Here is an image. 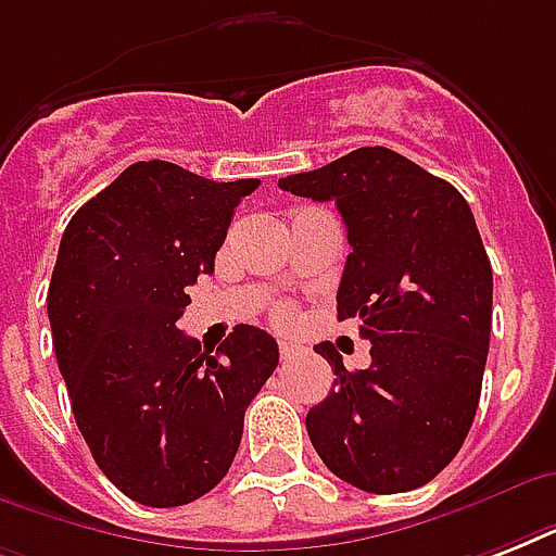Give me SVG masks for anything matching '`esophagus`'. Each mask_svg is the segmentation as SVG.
Listing matches in <instances>:
<instances>
[{
    "instance_id": "esophagus-1",
    "label": "esophagus",
    "mask_w": 556,
    "mask_h": 556,
    "mask_svg": "<svg viewBox=\"0 0 556 556\" xmlns=\"http://www.w3.org/2000/svg\"><path fill=\"white\" fill-rule=\"evenodd\" d=\"M296 352H300V346H294V343H288V340H282V343H279V355H282V361H291Z\"/></svg>"
}]
</instances>
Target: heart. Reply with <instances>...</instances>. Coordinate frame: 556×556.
I'll return each mask as SVG.
<instances>
[{"label": "heart", "mask_w": 556, "mask_h": 556, "mask_svg": "<svg viewBox=\"0 0 556 556\" xmlns=\"http://www.w3.org/2000/svg\"><path fill=\"white\" fill-rule=\"evenodd\" d=\"M274 320H277L279 326H291V323H294V312H291V305H279L277 312H274Z\"/></svg>", "instance_id": "b5f03b06"}]
</instances>
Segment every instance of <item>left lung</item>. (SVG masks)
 <instances>
[{
	"label": "left lung",
	"instance_id": "8db88e82",
	"mask_svg": "<svg viewBox=\"0 0 556 556\" xmlns=\"http://www.w3.org/2000/svg\"><path fill=\"white\" fill-rule=\"evenodd\" d=\"M279 187L334 201L352 253L338 320L357 317L371 364L349 371L331 343L329 397L308 409L317 456L369 493L421 488L456 458L482 395L493 270L465 195L387 147H361Z\"/></svg>",
	"mask_w": 556,
	"mask_h": 556
}]
</instances>
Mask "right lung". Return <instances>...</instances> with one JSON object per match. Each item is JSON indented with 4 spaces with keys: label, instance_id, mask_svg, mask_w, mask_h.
<instances>
[{
    "label": "right lung",
    "instance_id": "right-lung-1",
    "mask_svg": "<svg viewBox=\"0 0 556 556\" xmlns=\"http://www.w3.org/2000/svg\"><path fill=\"white\" fill-rule=\"evenodd\" d=\"M256 178L210 181L138 161L65 227L48 320L74 421L109 482L150 508L199 500L225 479L244 409L279 364L277 340L236 326L216 355L176 320L213 274L233 207Z\"/></svg>",
    "mask_w": 556,
    "mask_h": 556
}]
</instances>
